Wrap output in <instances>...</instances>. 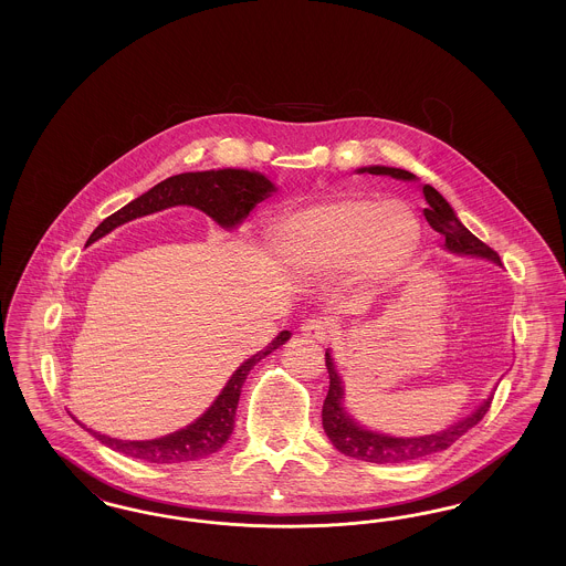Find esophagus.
Segmentation results:
<instances>
[{"instance_id":"esophagus-1","label":"esophagus","mask_w":566,"mask_h":566,"mask_svg":"<svg viewBox=\"0 0 566 566\" xmlns=\"http://www.w3.org/2000/svg\"><path fill=\"white\" fill-rule=\"evenodd\" d=\"M301 333L310 339V342H326L328 333H331V323L326 318H312L305 321L301 326Z\"/></svg>"}]
</instances>
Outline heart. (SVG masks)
Instances as JSON below:
<instances>
[{
	"label": "heart",
	"mask_w": 566,
	"mask_h": 566,
	"mask_svg": "<svg viewBox=\"0 0 566 566\" xmlns=\"http://www.w3.org/2000/svg\"><path fill=\"white\" fill-rule=\"evenodd\" d=\"M422 240L416 212L397 199L339 197L286 216L273 242L289 268L321 275L344 270L354 284L392 282Z\"/></svg>",
	"instance_id": "obj_1"
}]
</instances>
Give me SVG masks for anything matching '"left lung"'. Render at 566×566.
Masks as SVG:
<instances>
[{"label":"left lung","mask_w":566,"mask_h":566,"mask_svg":"<svg viewBox=\"0 0 566 566\" xmlns=\"http://www.w3.org/2000/svg\"><path fill=\"white\" fill-rule=\"evenodd\" d=\"M363 171H369L374 176H390V178H399V180H413L416 176L397 169V167H363ZM422 192L427 197L429 208H424V216L429 220L432 229L437 233H441L446 238V248L457 252V254H471V256H482L490 259L494 263L501 265L499 254L485 245L482 240H478L460 220H458L454 210L450 208V203L432 189L431 185H424ZM324 363H326V371H328V392L323 405V429L326 437L331 439V443L346 457L356 458V460H367V462H377V464H395V462H411V460H420V458L432 457L437 452L448 450L452 443H457L458 439L467 431H471L490 409L492 397L484 401L480 409H475L469 418H464L462 422H458L454 427H450L448 431L437 432V434H427V437H388V434H379V432L367 431L363 427H358L350 416L344 413L342 399H344V388H342V379L335 371L333 358L326 352L324 354Z\"/></svg>","instance_id":"left-lung-1"}]
</instances>
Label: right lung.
<instances>
[{
    "instance_id": "1",
    "label": "right lung",
    "mask_w": 566,
    "mask_h": 566,
    "mask_svg": "<svg viewBox=\"0 0 566 566\" xmlns=\"http://www.w3.org/2000/svg\"><path fill=\"white\" fill-rule=\"evenodd\" d=\"M275 187L270 180L256 171L245 169H218V171H190L178 174L159 182L157 187L144 192L142 197L120 208L118 212L108 216L88 238V243L104 238L112 229L123 222H129L139 216L153 214L171 206H192L201 212L214 218L216 222L224 229L240 224L250 210L270 197ZM291 337L289 331H282L265 350L248 358L242 367L231 376L222 392L218 395L214 405L187 429L171 432L161 439L153 441H120L106 434L93 432L95 439L106 443L112 450L125 457L157 462V464H171V462H187L197 458L210 457L218 452L227 439L231 437L235 427V409L240 403L243 381L250 369L265 358L268 354L277 350Z\"/></svg>"
}]
</instances>
